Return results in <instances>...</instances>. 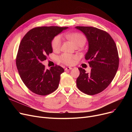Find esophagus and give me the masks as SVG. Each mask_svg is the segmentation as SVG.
I'll list each match as a JSON object with an SVG mask.
<instances>
[{
	"label": "esophagus",
	"instance_id": "esophagus-1",
	"mask_svg": "<svg viewBox=\"0 0 132 132\" xmlns=\"http://www.w3.org/2000/svg\"><path fill=\"white\" fill-rule=\"evenodd\" d=\"M72 67H66V68H65V70L67 71H69V70H72Z\"/></svg>",
	"mask_w": 132,
	"mask_h": 132
}]
</instances>
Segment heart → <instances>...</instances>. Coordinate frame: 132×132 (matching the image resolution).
<instances>
[{
    "label": "heart",
    "instance_id": "obj_1",
    "mask_svg": "<svg viewBox=\"0 0 132 132\" xmlns=\"http://www.w3.org/2000/svg\"><path fill=\"white\" fill-rule=\"evenodd\" d=\"M66 38L70 40L75 47H82L86 43V39L84 35L74 32L66 35ZM62 44V38L60 35L55 36L52 42V47L53 51L59 50ZM78 59L77 55L70 54L68 53H64L59 57V60L61 62L67 65H73L76 60Z\"/></svg>",
    "mask_w": 132,
    "mask_h": 132
}]
</instances>
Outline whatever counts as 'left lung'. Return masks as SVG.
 Instances as JSON below:
<instances>
[{"label": "left lung", "mask_w": 132, "mask_h": 132, "mask_svg": "<svg viewBox=\"0 0 132 132\" xmlns=\"http://www.w3.org/2000/svg\"><path fill=\"white\" fill-rule=\"evenodd\" d=\"M85 34L88 50L85 59L92 68L89 73L79 68L77 86L89 95L98 94L106 89L114 79L119 66V56L114 41L105 31L92 27H75Z\"/></svg>", "instance_id": "1"}]
</instances>
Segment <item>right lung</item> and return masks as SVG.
<instances>
[{
    "mask_svg": "<svg viewBox=\"0 0 132 132\" xmlns=\"http://www.w3.org/2000/svg\"><path fill=\"white\" fill-rule=\"evenodd\" d=\"M68 28L57 26L36 27L28 32L21 41L16 65L21 79L34 93L45 96L58 88L64 68L56 65L46 70L42 62L52 52L51 43L54 37Z\"/></svg>",
    "mask_w": 132,
    "mask_h": 132,
    "instance_id": "add662e5",
    "label": "right lung"
}]
</instances>
